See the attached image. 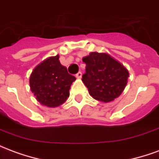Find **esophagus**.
I'll use <instances>...</instances> for the list:
<instances>
[{"label": "esophagus", "mask_w": 159, "mask_h": 159, "mask_svg": "<svg viewBox=\"0 0 159 159\" xmlns=\"http://www.w3.org/2000/svg\"><path fill=\"white\" fill-rule=\"evenodd\" d=\"M82 76H83V73L81 72V71H79V72L76 73V78H78V79L82 78Z\"/></svg>", "instance_id": "obj_1"}]
</instances>
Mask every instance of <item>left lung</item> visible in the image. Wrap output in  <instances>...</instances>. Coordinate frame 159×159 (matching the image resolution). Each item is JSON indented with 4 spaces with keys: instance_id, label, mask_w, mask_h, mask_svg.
Instances as JSON below:
<instances>
[{
    "instance_id": "1",
    "label": "left lung",
    "mask_w": 159,
    "mask_h": 159,
    "mask_svg": "<svg viewBox=\"0 0 159 159\" xmlns=\"http://www.w3.org/2000/svg\"><path fill=\"white\" fill-rule=\"evenodd\" d=\"M86 73L83 83L93 99L105 103L119 96L128 83L129 71L124 66L106 52H90L84 57Z\"/></svg>"
}]
</instances>
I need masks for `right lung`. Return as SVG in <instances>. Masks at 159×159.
<instances>
[{
    "label": "right lung",
    "instance_id": "1",
    "mask_svg": "<svg viewBox=\"0 0 159 159\" xmlns=\"http://www.w3.org/2000/svg\"><path fill=\"white\" fill-rule=\"evenodd\" d=\"M59 56L49 57L33 70L30 86L42 106L57 107L66 102L70 89L76 80L59 60Z\"/></svg>",
    "mask_w": 159,
    "mask_h": 159
}]
</instances>
